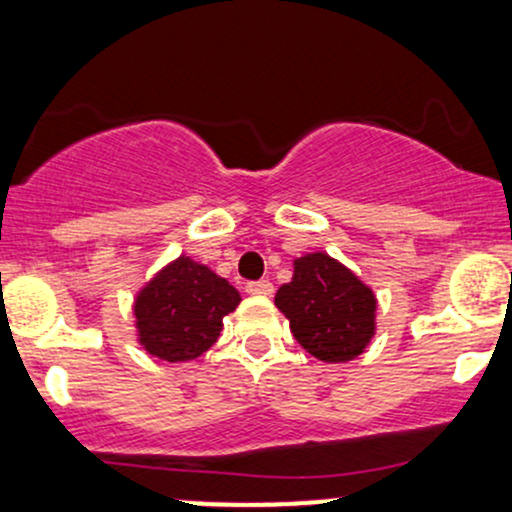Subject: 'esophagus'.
<instances>
[{
    "instance_id": "esophagus-1",
    "label": "esophagus",
    "mask_w": 512,
    "mask_h": 512,
    "mask_svg": "<svg viewBox=\"0 0 512 512\" xmlns=\"http://www.w3.org/2000/svg\"><path fill=\"white\" fill-rule=\"evenodd\" d=\"M245 291H248L250 296H272L274 286L269 279H260V281H250V284L245 286Z\"/></svg>"
}]
</instances>
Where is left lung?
I'll return each mask as SVG.
<instances>
[{"instance_id": "left-lung-1", "label": "left lung", "mask_w": 512, "mask_h": 512, "mask_svg": "<svg viewBox=\"0 0 512 512\" xmlns=\"http://www.w3.org/2000/svg\"><path fill=\"white\" fill-rule=\"evenodd\" d=\"M274 303L289 317L296 342L325 363L351 361L375 334L373 291L325 252L298 257Z\"/></svg>"}]
</instances>
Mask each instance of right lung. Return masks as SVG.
Segmentation results:
<instances>
[{
  "label": "right lung",
  "instance_id": "add662e5",
  "mask_svg": "<svg viewBox=\"0 0 512 512\" xmlns=\"http://www.w3.org/2000/svg\"><path fill=\"white\" fill-rule=\"evenodd\" d=\"M240 293L190 257L161 269L134 301L139 344L161 361H192L219 339Z\"/></svg>",
  "mask_w": 512,
  "mask_h": 512
}]
</instances>
